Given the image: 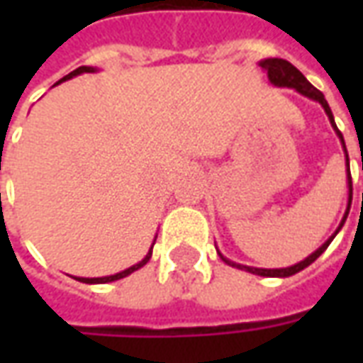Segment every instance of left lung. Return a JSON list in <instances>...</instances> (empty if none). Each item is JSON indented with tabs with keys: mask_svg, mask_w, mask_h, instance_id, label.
<instances>
[{
	"mask_svg": "<svg viewBox=\"0 0 363 363\" xmlns=\"http://www.w3.org/2000/svg\"><path fill=\"white\" fill-rule=\"evenodd\" d=\"M264 72L268 74V79H270V83L272 85H276V87H291V89H296L297 93H301V95L309 96V99H313V101H317V103H320V106L325 108V112H327L328 120H330V124H333V128H335L336 135L340 138V143H342L344 147V155H346V165H348V208H346V213H344L342 221H340V225H338V229H336L333 235L328 237L325 243L320 245L317 251L313 252V255H309L307 259L301 260V262H297V264H294V267H288V268H252V267H245V264H237V262H233V260H228L223 255H221L220 251H218V255H220V259L223 260V262H228L229 267H235V268H241V270H247V272L251 274H257V276H270V278H288V276H294V274H297L299 270H303V268H307L311 262H315V260L319 259L323 252L327 251V247L330 245V241L335 239L336 233L340 231V228L344 225V221H346V218H348V212H350V204H352V177H350V161H348V151H346V143H344V138L342 134H340V130L336 128L335 124V116H333V112H330V106H328L327 99H325V95L320 93L317 87H313L311 83L305 79V75L297 69L296 66H291L288 60H281V58H267L262 60L259 64Z\"/></svg>",
	"mask_w": 363,
	"mask_h": 363,
	"instance_id": "1",
	"label": "left lung"
}]
</instances>
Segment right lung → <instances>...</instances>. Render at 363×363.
Segmentation results:
<instances>
[{"label": "right lung", "mask_w": 363, "mask_h": 363, "mask_svg": "<svg viewBox=\"0 0 363 363\" xmlns=\"http://www.w3.org/2000/svg\"><path fill=\"white\" fill-rule=\"evenodd\" d=\"M91 72H96V69H95V67H89V66H82V67H77V69H74V72H72V74H67L66 77H62V79H60L58 83L66 82V79H72V77H75V75L91 74ZM58 83H56V85H58ZM151 249H153V245H151ZM151 249H150V252H147V255H145V259L140 260V262H138V264H134V267H130V268H126V270H122V272H118V274H112V276H104V278H77V276H75V280L83 281V284H106V281H114V280H120V278H126L128 274L135 272V270H138V268H142L143 264H147V260L151 259Z\"/></svg>", "instance_id": "add662e5"}]
</instances>
